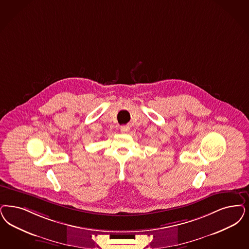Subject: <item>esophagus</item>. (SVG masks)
Segmentation results:
<instances>
[{
    "mask_svg": "<svg viewBox=\"0 0 249 249\" xmlns=\"http://www.w3.org/2000/svg\"><path fill=\"white\" fill-rule=\"evenodd\" d=\"M129 129H130V128H129V126H128V125H125V126H121V127H120L121 132H128Z\"/></svg>",
    "mask_w": 249,
    "mask_h": 249,
    "instance_id": "34e87169",
    "label": "esophagus"
}]
</instances>
